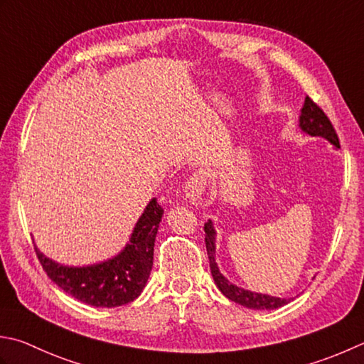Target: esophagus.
<instances>
[{
	"label": "esophagus",
	"mask_w": 364,
	"mask_h": 364,
	"mask_svg": "<svg viewBox=\"0 0 364 364\" xmlns=\"http://www.w3.org/2000/svg\"><path fill=\"white\" fill-rule=\"evenodd\" d=\"M206 181H208V172L202 168L196 170V172L188 178L186 184H184V196H186V198H189L192 203H197L205 192Z\"/></svg>",
	"instance_id": "1"
}]
</instances>
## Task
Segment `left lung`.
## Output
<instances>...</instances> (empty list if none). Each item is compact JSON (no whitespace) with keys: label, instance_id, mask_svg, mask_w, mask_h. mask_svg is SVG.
Segmentation results:
<instances>
[{"label":"left lung","instance_id":"left-lung-1","mask_svg":"<svg viewBox=\"0 0 364 364\" xmlns=\"http://www.w3.org/2000/svg\"><path fill=\"white\" fill-rule=\"evenodd\" d=\"M300 127L308 132L309 135H318V137H323L333 144L336 148H339V137L334 127L331 124L330 118L325 115V112L320 109V107L312 101L309 96H306L304 105L301 109V117H300ZM205 245H206V252H208L210 259V269L213 274V279H215L218 289L223 291V294L229 298V300L238 303L241 306H246L249 309H276L281 308V306L290 303V298H277V296H269V295H262V294H254V291H249L245 289H240L233 286L225 277L220 274L219 268L215 260V229H213L211 220L205 224Z\"/></svg>","mask_w":364,"mask_h":364}]
</instances>
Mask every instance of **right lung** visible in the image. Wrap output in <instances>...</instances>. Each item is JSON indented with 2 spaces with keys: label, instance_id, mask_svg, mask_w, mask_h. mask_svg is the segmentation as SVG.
Instances as JSON below:
<instances>
[{
  "label": "right lung",
  "instance_id": "obj_1",
  "mask_svg": "<svg viewBox=\"0 0 364 364\" xmlns=\"http://www.w3.org/2000/svg\"><path fill=\"white\" fill-rule=\"evenodd\" d=\"M164 210L156 198L135 224L129 245L112 260L91 267H64L47 259L34 246L47 276L66 294L96 308H117L134 301L151 273L153 251Z\"/></svg>",
  "mask_w": 364,
  "mask_h": 364
}]
</instances>
